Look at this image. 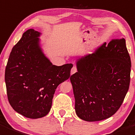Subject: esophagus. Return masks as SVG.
<instances>
[{
	"label": "esophagus",
	"mask_w": 135,
	"mask_h": 135,
	"mask_svg": "<svg viewBox=\"0 0 135 135\" xmlns=\"http://www.w3.org/2000/svg\"><path fill=\"white\" fill-rule=\"evenodd\" d=\"M77 71V69H76V66H73V68H72V69H71V71H70V74H71V75L72 74H74V73H76V72Z\"/></svg>",
	"instance_id": "obj_1"
}]
</instances>
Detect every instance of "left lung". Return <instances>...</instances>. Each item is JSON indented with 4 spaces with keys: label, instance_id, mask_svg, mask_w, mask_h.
<instances>
[{
    "label": "left lung",
    "instance_id": "8db88e82",
    "mask_svg": "<svg viewBox=\"0 0 135 135\" xmlns=\"http://www.w3.org/2000/svg\"><path fill=\"white\" fill-rule=\"evenodd\" d=\"M70 76L77 116L86 121L112 117L121 107L130 84L131 62L124 38L104 43L76 61Z\"/></svg>",
    "mask_w": 135,
    "mask_h": 135
}]
</instances>
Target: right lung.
<instances>
[{"instance_id": "obj_1", "label": "right lung", "mask_w": 135, "mask_h": 135, "mask_svg": "<svg viewBox=\"0 0 135 135\" xmlns=\"http://www.w3.org/2000/svg\"><path fill=\"white\" fill-rule=\"evenodd\" d=\"M41 33L27 30L12 49L5 70L8 102L13 109L30 119L50 112L57 86L69 79L73 64L53 65L41 49Z\"/></svg>"}]
</instances>
